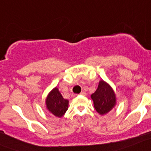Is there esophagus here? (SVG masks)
<instances>
[{"label":"esophagus","mask_w":151,"mask_h":151,"mask_svg":"<svg viewBox=\"0 0 151 151\" xmlns=\"http://www.w3.org/2000/svg\"><path fill=\"white\" fill-rule=\"evenodd\" d=\"M80 94L81 95H83V96H86L87 95V93H86L85 92H81L80 93Z\"/></svg>","instance_id":"esophagus-1"}]
</instances>
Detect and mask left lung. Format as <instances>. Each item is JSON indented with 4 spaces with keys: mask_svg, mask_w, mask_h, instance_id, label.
Masks as SVG:
<instances>
[{
    "mask_svg": "<svg viewBox=\"0 0 151 151\" xmlns=\"http://www.w3.org/2000/svg\"><path fill=\"white\" fill-rule=\"evenodd\" d=\"M95 110L101 115L110 112L117 104L116 94L110 84L104 80L99 82L98 87L91 94Z\"/></svg>",
    "mask_w": 151,
    "mask_h": 151,
    "instance_id": "obj_1",
    "label": "left lung"
}]
</instances>
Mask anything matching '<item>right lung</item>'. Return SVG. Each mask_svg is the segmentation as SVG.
I'll list each match as a JSON object with an SVG mask.
<instances>
[{
	"label": "right lung",
	"instance_id": "right-lung-1",
	"mask_svg": "<svg viewBox=\"0 0 151 151\" xmlns=\"http://www.w3.org/2000/svg\"><path fill=\"white\" fill-rule=\"evenodd\" d=\"M45 105L49 113L61 118L68 110L69 100L63 98L59 89L55 87L46 96Z\"/></svg>",
	"mask_w": 151,
	"mask_h": 151
}]
</instances>
